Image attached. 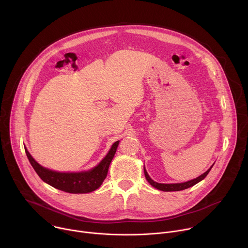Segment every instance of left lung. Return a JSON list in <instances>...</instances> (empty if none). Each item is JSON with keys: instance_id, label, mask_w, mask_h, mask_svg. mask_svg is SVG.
I'll list each match as a JSON object with an SVG mask.
<instances>
[{"instance_id": "8db88e82", "label": "left lung", "mask_w": 248, "mask_h": 248, "mask_svg": "<svg viewBox=\"0 0 248 248\" xmlns=\"http://www.w3.org/2000/svg\"><path fill=\"white\" fill-rule=\"evenodd\" d=\"M212 167H213V166H212ZM212 167L207 171H205L203 174L198 176V178H196V179H194L192 181L186 182V183H183V184H158V183H156V182H154L153 180L150 179V176L148 175L145 168H144V174H145V178H146L147 182L152 186H154L155 188H157L159 190H163V191H180V190H184V189H186L188 187H191L194 185L198 184L200 181H202L205 178V176L208 174V172L210 171Z\"/></svg>"}]
</instances>
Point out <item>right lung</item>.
<instances>
[{"label": "right lung", "mask_w": 248, "mask_h": 248, "mask_svg": "<svg viewBox=\"0 0 248 248\" xmlns=\"http://www.w3.org/2000/svg\"><path fill=\"white\" fill-rule=\"evenodd\" d=\"M120 141L115 142L101 163L88 171L57 172L40 166L25 148L26 156L40 179L53 187L69 193H87L99 188L108 173L109 166L116 154Z\"/></svg>", "instance_id": "right-lung-1"}]
</instances>
